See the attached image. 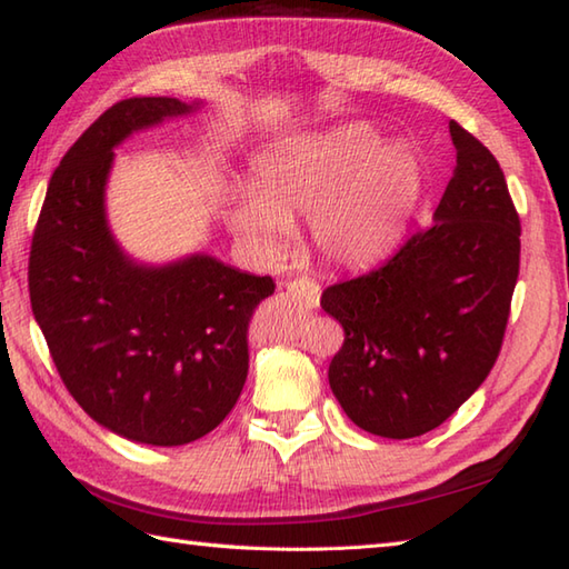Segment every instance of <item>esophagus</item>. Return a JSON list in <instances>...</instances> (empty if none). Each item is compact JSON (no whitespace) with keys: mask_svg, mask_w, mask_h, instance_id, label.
<instances>
[{"mask_svg":"<svg viewBox=\"0 0 569 569\" xmlns=\"http://www.w3.org/2000/svg\"><path fill=\"white\" fill-rule=\"evenodd\" d=\"M288 293L293 296L298 302H302L306 308H317L322 298V288L312 279H296L288 283Z\"/></svg>","mask_w":569,"mask_h":569,"instance_id":"1","label":"esophagus"}]
</instances>
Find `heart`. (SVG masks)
<instances>
[{
    "instance_id": "1",
    "label": "heart",
    "mask_w": 569,
    "mask_h": 569,
    "mask_svg": "<svg viewBox=\"0 0 569 569\" xmlns=\"http://www.w3.org/2000/svg\"><path fill=\"white\" fill-rule=\"evenodd\" d=\"M425 196V167L402 144H380L361 123L263 152L228 224L249 252H283L290 220L310 213V242L325 261L363 269L400 244Z\"/></svg>"
}]
</instances>
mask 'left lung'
I'll return each mask as SVG.
<instances>
[{"label": "left lung", "mask_w": 569, "mask_h": 569, "mask_svg": "<svg viewBox=\"0 0 569 569\" xmlns=\"http://www.w3.org/2000/svg\"><path fill=\"white\" fill-rule=\"evenodd\" d=\"M448 130L456 169L431 228L322 293L345 327L329 388L356 427L382 439L436 429L482 386L519 279L521 224L505 171L466 128Z\"/></svg>", "instance_id": "left-lung-1"}]
</instances>
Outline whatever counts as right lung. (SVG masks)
<instances>
[{
	"label": "right lung",
	"instance_id": "right-lung-1",
	"mask_svg": "<svg viewBox=\"0 0 569 569\" xmlns=\"http://www.w3.org/2000/svg\"><path fill=\"white\" fill-rule=\"evenodd\" d=\"M198 106L136 97L101 113L52 171L31 242V308L64 388L101 427L148 446L191 443L230 415L249 320L276 288L208 254L140 263L111 234L113 148Z\"/></svg>",
	"mask_w": 569,
	"mask_h": 569
}]
</instances>
